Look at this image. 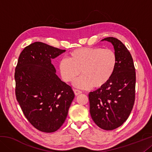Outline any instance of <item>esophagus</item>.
Masks as SVG:
<instances>
[{"mask_svg": "<svg viewBox=\"0 0 152 152\" xmlns=\"http://www.w3.org/2000/svg\"><path fill=\"white\" fill-rule=\"evenodd\" d=\"M74 94H75V95H78V94L82 93L81 91H79V90H77V89H74Z\"/></svg>", "mask_w": 152, "mask_h": 152, "instance_id": "obj_1", "label": "esophagus"}]
</instances>
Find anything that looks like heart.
Here are the masks:
<instances>
[{"instance_id":"obj_1","label":"heart","mask_w":152,"mask_h":152,"mask_svg":"<svg viewBox=\"0 0 152 152\" xmlns=\"http://www.w3.org/2000/svg\"><path fill=\"white\" fill-rule=\"evenodd\" d=\"M117 64L115 51L101 47L82 48L71 51L68 59L59 61L58 69L63 80L72 81L80 74L82 75L75 80L74 85L82 89L93 86H104L114 74Z\"/></svg>"}]
</instances>
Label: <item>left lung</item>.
Wrapping results in <instances>:
<instances>
[{"label":"left lung","instance_id":"1","mask_svg":"<svg viewBox=\"0 0 152 152\" xmlns=\"http://www.w3.org/2000/svg\"><path fill=\"white\" fill-rule=\"evenodd\" d=\"M117 64L115 72L104 86L88 94L90 113L97 126L104 130L120 127L129 116L135 96V69L132 56L117 38L109 37Z\"/></svg>","mask_w":152,"mask_h":152}]
</instances>
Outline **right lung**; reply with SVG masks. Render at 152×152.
I'll return each instance as SVG.
<instances>
[{"instance_id":"obj_1","label":"right lung","mask_w":152,"mask_h":152,"mask_svg":"<svg viewBox=\"0 0 152 152\" xmlns=\"http://www.w3.org/2000/svg\"><path fill=\"white\" fill-rule=\"evenodd\" d=\"M65 51L35 42L21 51L15 68L17 100L27 119L40 132L60 129L74 98L72 87L59 78L51 64Z\"/></svg>"}]
</instances>
